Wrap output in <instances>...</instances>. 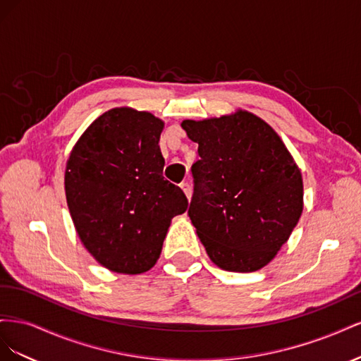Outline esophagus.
I'll list each match as a JSON object with an SVG mask.
<instances>
[{
  "mask_svg": "<svg viewBox=\"0 0 361 361\" xmlns=\"http://www.w3.org/2000/svg\"><path fill=\"white\" fill-rule=\"evenodd\" d=\"M180 188H182L183 194L187 195V199L190 200V199H191V192H192V191H191V187H190V183H188V182H182V183H180Z\"/></svg>",
  "mask_w": 361,
  "mask_h": 361,
  "instance_id": "esophagus-1",
  "label": "esophagus"
}]
</instances>
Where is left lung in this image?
Returning <instances> with one entry per match:
<instances>
[{
    "label": "left lung",
    "mask_w": 361,
    "mask_h": 361,
    "mask_svg": "<svg viewBox=\"0 0 361 361\" xmlns=\"http://www.w3.org/2000/svg\"><path fill=\"white\" fill-rule=\"evenodd\" d=\"M182 128L199 145L188 215L207 256L226 271L264 268L301 216L298 166L276 130L248 111Z\"/></svg>",
    "instance_id": "8db88e82"
}]
</instances>
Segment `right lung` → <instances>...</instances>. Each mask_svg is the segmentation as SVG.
Returning <instances> with one entry per match:
<instances>
[{"label":"right lung","instance_id":"obj_1","mask_svg":"<svg viewBox=\"0 0 361 361\" xmlns=\"http://www.w3.org/2000/svg\"><path fill=\"white\" fill-rule=\"evenodd\" d=\"M164 122L133 108H113L76 141L64 190L76 233L110 271L141 274L157 264L173 216L188 207L162 178Z\"/></svg>","mask_w":361,"mask_h":361}]
</instances>
